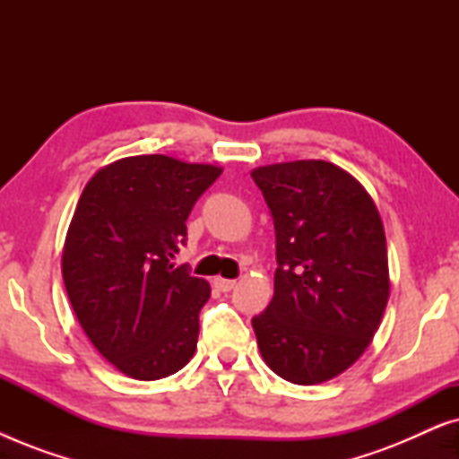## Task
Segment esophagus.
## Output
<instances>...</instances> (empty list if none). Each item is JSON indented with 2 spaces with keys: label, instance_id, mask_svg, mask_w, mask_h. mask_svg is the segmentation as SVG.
<instances>
[{
  "label": "esophagus",
  "instance_id": "34e87169",
  "mask_svg": "<svg viewBox=\"0 0 459 459\" xmlns=\"http://www.w3.org/2000/svg\"><path fill=\"white\" fill-rule=\"evenodd\" d=\"M212 284H215V288L217 290H221V292H230L231 288L236 286V280H225V278H215L212 280Z\"/></svg>",
  "mask_w": 459,
  "mask_h": 459
}]
</instances>
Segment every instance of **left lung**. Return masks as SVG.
Returning a JSON list of instances; mask_svg holds the SVG:
<instances>
[{"instance_id":"1","label":"left lung","mask_w":459,"mask_h":459,"mask_svg":"<svg viewBox=\"0 0 459 459\" xmlns=\"http://www.w3.org/2000/svg\"><path fill=\"white\" fill-rule=\"evenodd\" d=\"M250 175L272 212L278 259L272 303L253 317L256 344L280 378L322 385L359 359L385 316L391 278L378 206L328 160Z\"/></svg>"}]
</instances>
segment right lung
<instances>
[{
    "label": "right lung",
    "mask_w": 459,
    "mask_h": 459,
    "mask_svg": "<svg viewBox=\"0 0 459 459\" xmlns=\"http://www.w3.org/2000/svg\"><path fill=\"white\" fill-rule=\"evenodd\" d=\"M221 171L140 154L102 167L83 187L62 278L87 338L129 378H167L194 357L211 286L173 261L194 203Z\"/></svg>",
    "instance_id": "add662e5"
}]
</instances>
